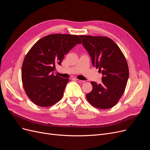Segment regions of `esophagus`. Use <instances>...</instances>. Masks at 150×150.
Returning <instances> with one entry per match:
<instances>
[{"instance_id": "34e87169", "label": "esophagus", "mask_w": 150, "mask_h": 150, "mask_svg": "<svg viewBox=\"0 0 150 150\" xmlns=\"http://www.w3.org/2000/svg\"><path fill=\"white\" fill-rule=\"evenodd\" d=\"M76 81H77V82H79V83H84V82H85V81H82V80H79V79H76Z\"/></svg>"}]
</instances>
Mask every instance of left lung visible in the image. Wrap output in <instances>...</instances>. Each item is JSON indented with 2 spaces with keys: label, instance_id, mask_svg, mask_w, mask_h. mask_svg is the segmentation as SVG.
<instances>
[{
  "label": "left lung",
  "instance_id": "1",
  "mask_svg": "<svg viewBox=\"0 0 150 150\" xmlns=\"http://www.w3.org/2000/svg\"><path fill=\"white\" fill-rule=\"evenodd\" d=\"M79 37L90 56L93 65L103 74L101 83L91 82L93 90L86 95L87 100L96 108L110 109L122 96L129 78L125 57L115 42L108 37Z\"/></svg>",
  "mask_w": 150,
  "mask_h": 150
}]
</instances>
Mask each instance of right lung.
I'll return each mask as SVG.
<instances>
[{"label":"right lung","mask_w":150,"mask_h":150,"mask_svg":"<svg viewBox=\"0 0 150 150\" xmlns=\"http://www.w3.org/2000/svg\"><path fill=\"white\" fill-rule=\"evenodd\" d=\"M81 41L77 35L52 34L39 40L25 55L21 71L27 96L39 106L49 107L59 101L69 79L54 75L55 65Z\"/></svg>","instance_id":"obj_1"}]
</instances>
